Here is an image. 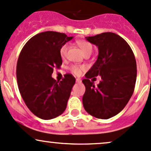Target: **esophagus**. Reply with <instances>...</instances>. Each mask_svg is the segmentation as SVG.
Instances as JSON below:
<instances>
[{
	"instance_id": "esophagus-1",
	"label": "esophagus",
	"mask_w": 151,
	"mask_h": 151,
	"mask_svg": "<svg viewBox=\"0 0 151 151\" xmlns=\"http://www.w3.org/2000/svg\"><path fill=\"white\" fill-rule=\"evenodd\" d=\"M81 82H82V80H81L80 78H77V79H76V82H77V83H80Z\"/></svg>"
}]
</instances>
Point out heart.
Segmentation results:
<instances>
[{"mask_svg":"<svg viewBox=\"0 0 151 151\" xmlns=\"http://www.w3.org/2000/svg\"><path fill=\"white\" fill-rule=\"evenodd\" d=\"M77 44L80 46V47L84 52L85 55L88 54V53H91L92 50H93V46L90 42H87L85 40H80L77 42ZM69 45L68 43L63 44L62 46L61 47L59 50L60 56L61 58H65L66 56V53H67V50L69 49ZM86 67L84 65H71L70 66V70L72 73H74L75 75H80L82 74V71L85 70Z\"/></svg>","mask_w":151,"mask_h":151,"instance_id":"heart-1","label":"heart"}]
</instances>
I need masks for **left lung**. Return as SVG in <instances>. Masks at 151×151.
I'll return each instance as SVG.
<instances>
[{
	"instance_id": "8db88e82",
	"label": "left lung",
	"mask_w": 151,
	"mask_h": 151,
	"mask_svg": "<svg viewBox=\"0 0 151 151\" xmlns=\"http://www.w3.org/2000/svg\"><path fill=\"white\" fill-rule=\"evenodd\" d=\"M86 40L98 48L97 61L85 74L82 104L89 114L108 119L123 110L133 94L137 78L134 55L127 42L113 32H104ZM100 75L95 86L90 78Z\"/></svg>"
}]
</instances>
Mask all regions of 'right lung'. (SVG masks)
<instances>
[{"label":"right lung","instance_id":"right-lung-1","mask_svg":"<svg viewBox=\"0 0 151 151\" xmlns=\"http://www.w3.org/2000/svg\"><path fill=\"white\" fill-rule=\"evenodd\" d=\"M64 33L47 31L36 35L22 48L17 65L20 94L28 109L42 119L62 114L67 105L75 78L66 74L62 81L51 77L53 68H60L59 50L71 40Z\"/></svg>","mask_w":151,"mask_h":151}]
</instances>
